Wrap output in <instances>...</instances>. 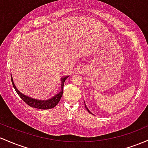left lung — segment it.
Segmentation results:
<instances>
[{"label":"left lung","instance_id":"obj_1","mask_svg":"<svg viewBox=\"0 0 148 148\" xmlns=\"http://www.w3.org/2000/svg\"><path fill=\"white\" fill-rule=\"evenodd\" d=\"M86 108H87V110H88V112H90V111H89V110H88V108H87V107H86Z\"/></svg>","mask_w":148,"mask_h":148}]
</instances>
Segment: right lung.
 Returning a JSON list of instances; mask_svg holds the SVG:
<instances>
[{
	"mask_svg": "<svg viewBox=\"0 0 148 148\" xmlns=\"http://www.w3.org/2000/svg\"><path fill=\"white\" fill-rule=\"evenodd\" d=\"M67 77H68L66 76V77H64V78L61 79V82H62L61 89H62V90H61L59 94H56V95L54 96V97L52 98V99H49V100H47V101L36 100V99H31V98L28 97V96L24 95V94H21V92H19V91H18V89H16L15 85L14 84V82H13V80L12 79V77H11V80H12V83L13 87H14V89H15L16 93L18 94V95L20 96L21 99H22V100L24 101L26 104H28V105L31 106V107L35 108L41 109V110H47V109L53 108L55 107V106L58 104V103L59 102V101L61 100V96L63 95V91H64V89H63L64 84Z\"/></svg>",
	"mask_w": 148,
	"mask_h": 148,
	"instance_id": "right-lung-1",
	"label": "right lung"
}]
</instances>
